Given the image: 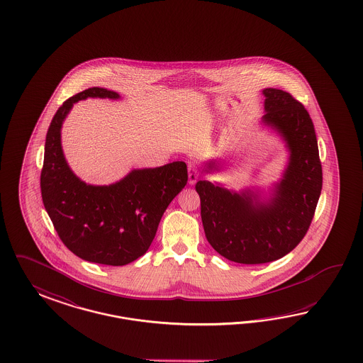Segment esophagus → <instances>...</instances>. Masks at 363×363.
I'll return each instance as SVG.
<instances>
[{
  "label": "esophagus",
  "instance_id": "esophagus-1",
  "mask_svg": "<svg viewBox=\"0 0 363 363\" xmlns=\"http://www.w3.org/2000/svg\"><path fill=\"white\" fill-rule=\"evenodd\" d=\"M187 173H189V184L194 185L197 182L198 177H199V170L194 164H190L187 167Z\"/></svg>",
  "mask_w": 363,
  "mask_h": 363
}]
</instances>
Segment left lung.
I'll return each mask as SVG.
<instances>
[{
	"mask_svg": "<svg viewBox=\"0 0 363 363\" xmlns=\"http://www.w3.org/2000/svg\"><path fill=\"white\" fill-rule=\"evenodd\" d=\"M262 122L279 133L290 157L272 197L241 193L198 181L201 218L213 249L237 264L272 262L290 253L306 235L322 190V165L308 110L290 93L264 89ZM218 170L210 161L203 172Z\"/></svg>",
	"mask_w": 363,
	"mask_h": 363,
	"instance_id": "obj_1",
	"label": "left lung"
}]
</instances>
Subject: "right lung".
<instances>
[{
  "label": "right lung",
  "instance_id": "right-lung-1",
  "mask_svg": "<svg viewBox=\"0 0 363 363\" xmlns=\"http://www.w3.org/2000/svg\"><path fill=\"white\" fill-rule=\"evenodd\" d=\"M88 97L120 99L104 88H89L66 99L50 122L41 170L45 209L66 247L94 264L123 266L147 252L166 208L187 182L185 162L135 169L109 186L81 181L67 165L61 128L73 105Z\"/></svg>",
  "mask_w": 363,
  "mask_h": 363
}]
</instances>
